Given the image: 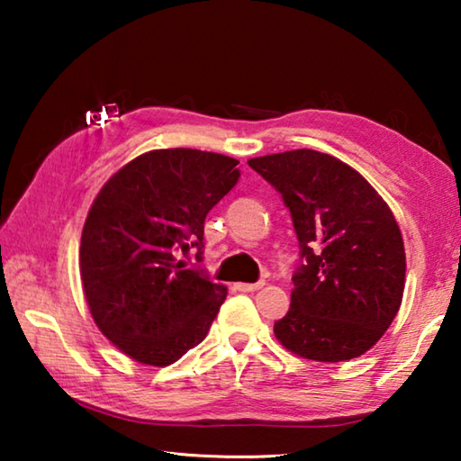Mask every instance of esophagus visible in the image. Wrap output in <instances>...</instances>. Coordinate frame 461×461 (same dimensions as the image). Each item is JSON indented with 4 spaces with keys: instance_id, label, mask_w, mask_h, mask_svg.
Here are the masks:
<instances>
[{
    "instance_id": "34e87169",
    "label": "esophagus",
    "mask_w": 461,
    "mask_h": 461,
    "mask_svg": "<svg viewBox=\"0 0 461 461\" xmlns=\"http://www.w3.org/2000/svg\"><path fill=\"white\" fill-rule=\"evenodd\" d=\"M264 286V283L260 280V283H238L236 285V288L238 291H241V293H254V291H258V288H262Z\"/></svg>"
}]
</instances>
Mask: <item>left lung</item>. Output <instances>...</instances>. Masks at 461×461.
<instances>
[{"instance_id": "8db88e82", "label": "left lung", "mask_w": 461, "mask_h": 461, "mask_svg": "<svg viewBox=\"0 0 461 461\" xmlns=\"http://www.w3.org/2000/svg\"><path fill=\"white\" fill-rule=\"evenodd\" d=\"M283 194L303 264L291 309L275 323L283 346L305 360L343 362L368 352L402 303V236L386 201L346 162L317 150L248 160Z\"/></svg>"}]
</instances>
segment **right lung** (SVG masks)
<instances>
[{
  "mask_svg": "<svg viewBox=\"0 0 461 461\" xmlns=\"http://www.w3.org/2000/svg\"><path fill=\"white\" fill-rule=\"evenodd\" d=\"M230 156L167 148L122 167L101 186L83 225L79 268L91 317L131 360L168 366L197 346L228 288L181 254L197 248L203 223L240 178Z\"/></svg>",
  "mask_w": 461,
  "mask_h": 461,
  "instance_id": "right-lung-1",
  "label": "right lung"
}]
</instances>
